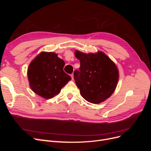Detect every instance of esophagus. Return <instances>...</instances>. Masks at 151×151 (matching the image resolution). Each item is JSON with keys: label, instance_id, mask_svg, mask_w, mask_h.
<instances>
[{"label": "esophagus", "instance_id": "obj_1", "mask_svg": "<svg viewBox=\"0 0 151 151\" xmlns=\"http://www.w3.org/2000/svg\"><path fill=\"white\" fill-rule=\"evenodd\" d=\"M71 76V77H72V80L74 79V74H71V76Z\"/></svg>", "mask_w": 151, "mask_h": 151}]
</instances>
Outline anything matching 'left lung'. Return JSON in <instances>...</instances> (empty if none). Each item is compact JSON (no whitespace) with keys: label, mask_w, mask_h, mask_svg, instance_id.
I'll use <instances>...</instances> for the list:
<instances>
[{"label":"left lung","mask_w":151,"mask_h":151,"mask_svg":"<svg viewBox=\"0 0 151 151\" xmlns=\"http://www.w3.org/2000/svg\"><path fill=\"white\" fill-rule=\"evenodd\" d=\"M74 54L81 63L74 76L82 97L94 104L104 101L114 93L119 79L116 64L101 51L85 53L76 50Z\"/></svg>","instance_id":"obj_1"}]
</instances>
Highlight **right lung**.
<instances>
[{
	"instance_id": "add662e5",
	"label": "right lung",
	"mask_w": 151,
	"mask_h": 151,
	"mask_svg": "<svg viewBox=\"0 0 151 151\" xmlns=\"http://www.w3.org/2000/svg\"><path fill=\"white\" fill-rule=\"evenodd\" d=\"M65 62L54 52H42L29 65L28 79L34 93L45 99L53 98L71 77L63 71Z\"/></svg>"
}]
</instances>
